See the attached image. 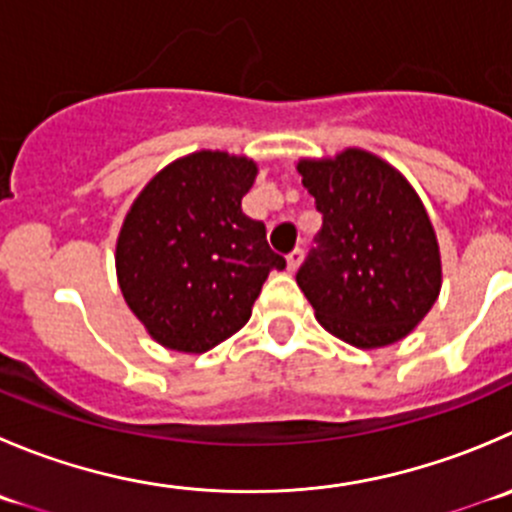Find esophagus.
I'll return each mask as SVG.
<instances>
[{"instance_id": "1", "label": "esophagus", "mask_w": 512, "mask_h": 512, "mask_svg": "<svg viewBox=\"0 0 512 512\" xmlns=\"http://www.w3.org/2000/svg\"><path fill=\"white\" fill-rule=\"evenodd\" d=\"M302 257H305V252H302L300 247H297V250H292L290 255H287V270H290V272H295L297 267H300Z\"/></svg>"}]
</instances>
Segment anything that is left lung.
Masks as SVG:
<instances>
[{"label": "left lung", "instance_id": "1", "mask_svg": "<svg viewBox=\"0 0 512 512\" xmlns=\"http://www.w3.org/2000/svg\"><path fill=\"white\" fill-rule=\"evenodd\" d=\"M322 227L297 270L327 332L355 347L398 342L440 295V252L423 202L398 170L362 150L302 160Z\"/></svg>", "mask_w": 512, "mask_h": 512}]
</instances>
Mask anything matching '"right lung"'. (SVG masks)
Here are the masks:
<instances>
[{
	"label": "right lung",
	"mask_w": 512,
	"mask_h": 512,
	"mask_svg": "<svg viewBox=\"0 0 512 512\" xmlns=\"http://www.w3.org/2000/svg\"><path fill=\"white\" fill-rule=\"evenodd\" d=\"M255 175L247 157L195 152L167 165L124 217L119 290L160 345H220L250 320L267 275L285 270L265 225L242 212Z\"/></svg>",
	"instance_id": "1"
}]
</instances>
